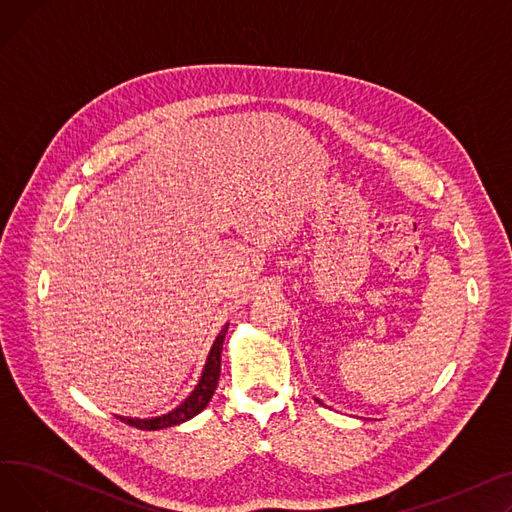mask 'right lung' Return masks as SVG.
Listing matches in <instances>:
<instances>
[{"mask_svg": "<svg viewBox=\"0 0 512 512\" xmlns=\"http://www.w3.org/2000/svg\"><path fill=\"white\" fill-rule=\"evenodd\" d=\"M226 332H228V324L222 328V332L218 334V338H215V342L211 346V351H209V357H207V363H205V369H203V375H201L197 388L191 392V396H188L182 402L180 407H176L168 415L153 417V419H130V417H118V419L122 423L130 425V427L149 429V432H153V429H164V427L180 425V423H184L188 419H193L195 415H199L209 405V400H211L215 388H218L220 369H222V344H224Z\"/></svg>", "mask_w": 512, "mask_h": 512, "instance_id": "add662e5", "label": "right lung"}]
</instances>
